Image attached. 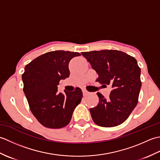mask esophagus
Returning a JSON list of instances; mask_svg holds the SVG:
<instances>
[{"instance_id": "esophagus-1", "label": "esophagus", "mask_w": 160, "mask_h": 160, "mask_svg": "<svg viewBox=\"0 0 160 160\" xmlns=\"http://www.w3.org/2000/svg\"><path fill=\"white\" fill-rule=\"evenodd\" d=\"M82 93L83 96H87V95L89 93V91H87L86 89H82Z\"/></svg>"}]
</instances>
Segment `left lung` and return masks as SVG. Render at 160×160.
Masks as SVG:
<instances>
[{
    "label": "left lung",
    "mask_w": 160,
    "mask_h": 160,
    "mask_svg": "<svg viewBox=\"0 0 160 160\" xmlns=\"http://www.w3.org/2000/svg\"><path fill=\"white\" fill-rule=\"evenodd\" d=\"M82 55L98 74L97 82L106 87L110 84L113 89L108 99L97 93L99 102L89 109L93 122L103 127L122 124L138 104L142 82L137 60L118 50L93 51Z\"/></svg>",
    "instance_id": "8db88e82"
}]
</instances>
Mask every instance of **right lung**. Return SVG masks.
I'll return each mask as SVG.
<instances>
[{"instance_id": "right-lung-1", "label": "right lung", "mask_w": 160, "mask_h": 160, "mask_svg": "<svg viewBox=\"0 0 160 160\" xmlns=\"http://www.w3.org/2000/svg\"><path fill=\"white\" fill-rule=\"evenodd\" d=\"M78 52L53 51L36 58L25 67L23 91L30 110L44 127L60 128L71 121L73 112L82 98L80 88L64 93L58 92L60 80L69 76V63Z\"/></svg>"}]
</instances>
